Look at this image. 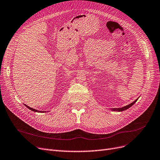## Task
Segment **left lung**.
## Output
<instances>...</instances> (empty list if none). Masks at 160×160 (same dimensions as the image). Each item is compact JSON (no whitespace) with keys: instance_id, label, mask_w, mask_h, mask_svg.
<instances>
[{"instance_id":"8db88e82","label":"left lung","mask_w":160,"mask_h":160,"mask_svg":"<svg viewBox=\"0 0 160 160\" xmlns=\"http://www.w3.org/2000/svg\"><path fill=\"white\" fill-rule=\"evenodd\" d=\"M137 100H138V99H136L135 101H134L132 103H130V104H129V105H128L125 106V107H122V108H115V109H112V110H113V111H125V110H126V109H128V108H131L132 105H134L136 102H137Z\"/></svg>"}]
</instances>
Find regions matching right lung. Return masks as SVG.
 Segmentation results:
<instances>
[{"label": "right lung", "instance_id": "add662e5", "mask_svg": "<svg viewBox=\"0 0 160 160\" xmlns=\"http://www.w3.org/2000/svg\"><path fill=\"white\" fill-rule=\"evenodd\" d=\"M26 107L29 109H30V110H32V111H34V112H39V113H41V112H45V111H38V110H36V109H33V108H30V107H29V106H28V105H25Z\"/></svg>", "mask_w": 160, "mask_h": 160}]
</instances>
